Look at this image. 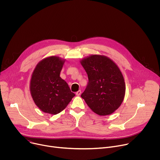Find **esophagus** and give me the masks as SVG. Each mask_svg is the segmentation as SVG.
<instances>
[{"instance_id":"1","label":"esophagus","mask_w":160,"mask_h":160,"mask_svg":"<svg viewBox=\"0 0 160 160\" xmlns=\"http://www.w3.org/2000/svg\"><path fill=\"white\" fill-rule=\"evenodd\" d=\"M80 94H81V90H79L78 91H77V92H76V95L78 96H80Z\"/></svg>"}]
</instances>
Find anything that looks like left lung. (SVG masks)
I'll return each mask as SVG.
<instances>
[{
    "mask_svg": "<svg viewBox=\"0 0 160 160\" xmlns=\"http://www.w3.org/2000/svg\"><path fill=\"white\" fill-rule=\"evenodd\" d=\"M80 63L88 78L82 98L98 115H111L120 106L125 94V83L120 68L109 58L98 54L83 58Z\"/></svg>",
    "mask_w": 160,
    "mask_h": 160,
    "instance_id": "1",
    "label": "left lung"
}]
</instances>
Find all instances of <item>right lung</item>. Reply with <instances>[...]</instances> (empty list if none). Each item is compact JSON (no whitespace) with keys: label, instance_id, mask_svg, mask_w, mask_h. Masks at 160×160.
Returning a JSON list of instances; mask_svg holds the SVG:
<instances>
[{"label":"right lung","instance_id":"obj_1","mask_svg":"<svg viewBox=\"0 0 160 160\" xmlns=\"http://www.w3.org/2000/svg\"><path fill=\"white\" fill-rule=\"evenodd\" d=\"M64 62L59 57L50 56L41 60L33 72L30 83L31 96L44 112L59 113L75 96L59 76Z\"/></svg>","mask_w":160,"mask_h":160}]
</instances>
